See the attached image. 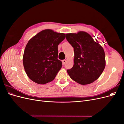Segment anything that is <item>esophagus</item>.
I'll list each match as a JSON object with an SVG mask.
<instances>
[{
    "mask_svg": "<svg viewBox=\"0 0 124 124\" xmlns=\"http://www.w3.org/2000/svg\"><path fill=\"white\" fill-rule=\"evenodd\" d=\"M66 62V61L65 59L62 60V65H65Z\"/></svg>",
    "mask_w": 124,
    "mask_h": 124,
    "instance_id": "1",
    "label": "esophagus"
}]
</instances>
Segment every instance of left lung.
Listing matches in <instances>:
<instances>
[{
	"mask_svg": "<svg viewBox=\"0 0 124 124\" xmlns=\"http://www.w3.org/2000/svg\"><path fill=\"white\" fill-rule=\"evenodd\" d=\"M66 38L74 48V65L67 70L72 79L82 85L98 79L106 66L103 48L88 33H67Z\"/></svg>",
	"mask_w": 124,
	"mask_h": 124,
	"instance_id": "left-lung-1",
	"label": "left lung"
}]
</instances>
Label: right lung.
<instances>
[{
    "mask_svg": "<svg viewBox=\"0 0 124 124\" xmlns=\"http://www.w3.org/2000/svg\"><path fill=\"white\" fill-rule=\"evenodd\" d=\"M66 35L51 29L40 31L30 40L23 55V65L28 78L36 83L53 81L62 67L58 59V46Z\"/></svg>",
    "mask_w": 124,
    "mask_h": 124,
    "instance_id": "obj_1",
    "label": "right lung"
}]
</instances>
